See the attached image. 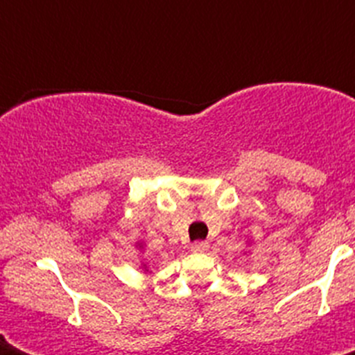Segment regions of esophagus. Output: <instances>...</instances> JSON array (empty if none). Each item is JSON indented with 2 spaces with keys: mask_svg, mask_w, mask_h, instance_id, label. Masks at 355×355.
I'll return each instance as SVG.
<instances>
[{
  "mask_svg": "<svg viewBox=\"0 0 355 355\" xmlns=\"http://www.w3.org/2000/svg\"><path fill=\"white\" fill-rule=\"evenodd\" d=\"M191 250H193V252H205V250H208V243L195 241L193 245H191Z\"/></svg>",
  "mask_w": 355,
  "mask_h": 355,
  "instance_id": "obj_1",
  "label": "esophagus"
}]
</instances>
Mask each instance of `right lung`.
Listing matches in <instances>:
<instances>
[{"mask_svg": "<svg viewBox=\"0 0 355 355\" xmlns=\"http://www.w3.org/2000/svg\"><path fill=\"white\" fill-rule=\"evenodd\" d=\"M138 245H139V243H138Z\"/></svg>", "mask_w": 355, "mask_h": 355, "instance_id": "1", "label": "right lung"}]
</instances>
